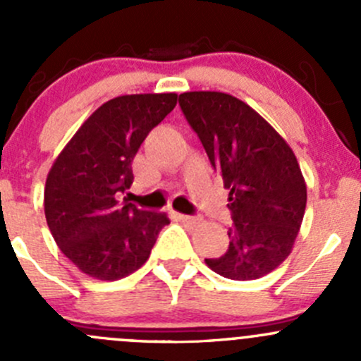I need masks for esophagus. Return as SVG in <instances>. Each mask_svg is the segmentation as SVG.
<instances>
[{
    "instance_id": "34e87169",
    "label": "esophagus",
    "mask_w": 361,
    "mask_h": 361,
    "mask_svg": "<svg viewBox=\"0 0 361 361\" xmlns=\"http://www.w3.org/2000/svg\"><path fill=\"white\" fill-rule=\"evenodd\" d=\"M181 221H185V224H197L199 220H201V216L199 214H180Z\"/></svg>"
}]
</instances>
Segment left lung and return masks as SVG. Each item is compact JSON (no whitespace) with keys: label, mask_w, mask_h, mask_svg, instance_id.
<instances>
[{"label":"left lung","mask_w":361,"mask_h":361,"mask_svg":"<svg viewBox=\"0 0 361 361\" xmlns=\"http://www.w3.org/2000/svg\"><path fill=\"white\" fill-rule=\"evenodd\" d=\"M178 101L231 190V243L221 257L206 258V264L235 281L262 278L288 257L304 218L307 190L292 148L238 97L185 92Z\"/></svg>","instance_id":"left-lung-1"}]
</instances>
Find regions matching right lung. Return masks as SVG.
<instances>
[{"instance_id": "right-lung-1", "label": "right lung", "mask_w": 361, "mask_h": 361, "mask_svg": "<svg viewBox=\"0 0 361 361\" xmlns=\"http://www.w3.org/2000/svg\"><path fill=\"white\" fill-rule=\"evenodd\" d=\"M176 94L120 96L97 108L54 162L45 185V216L61 251L85 274L126 278L150 257L164 213L123 197L133 185L137 148L176 106Z\"/></svg>"}]
</instances>
